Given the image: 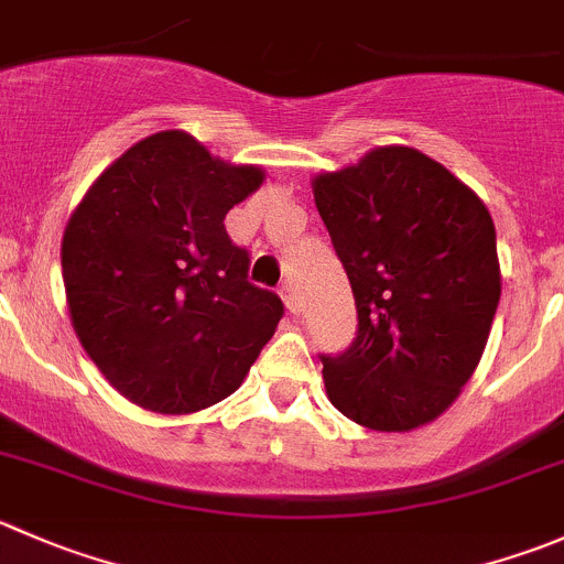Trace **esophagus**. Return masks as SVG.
I'll use <instances>...</instances> for the list:
<instances>
[{
	"instance_id": "34e87169",
	"label": "esophagus",
	"mask_w": 564,
	"mask_h": 564,
	"mask_svg": "<svg viewBox=\"0 0 564 564\" xmlns=\"http://www.w3.org/2000/svg\"><path fill=\"white\" fill-rule=\"evenodd\" d=\"M281 297H283V303H286V308L292 311V314H300V308H303V303H300L297 289H294L292 281L283 283V286H281Z\"/></svg>"
}]
</instances>
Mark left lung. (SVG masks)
<instances>
[{
    "instance_id": "8db88e82",
    "label": "left lung",
    "mask_w": 564,
    "mask_h": 564,
    "mask_svg": "<svg viewBox=\"0 0 564 564\" xmlns=\"http://www.w3.org/2000/svg\"><path fill=\"white\" fill-rule=\"evenodd\" d=\"M314 200L358 311L352 344L322 355L327 397L380 433L438 419L477 369L499 308L490 212L404 145L314 178Z\"/></svg>"
}]
</instances>
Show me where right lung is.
Instances as JSON below:
<instances>
[{"label":"right lung","mask_w":564,"mask_h":564,"mask_svg":"<svg viewBox=\"0 0 564 564\" xmlns=\"http://www.w3.org/2000/svg\"><path fill=\"white\" fill-rule=\"evenodd\" d=\"M259 167L215 160L184 131L131 145L96 178L63 237L74 330L109 382L160 413H195L239 388L283 303L248 281L228 209Z\"/></svg>","instance_id":"1"}]
</instances>
